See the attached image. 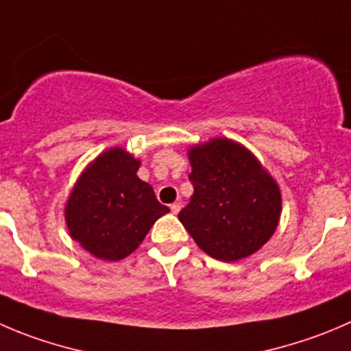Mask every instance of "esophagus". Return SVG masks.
Here are the masks:
<instances>
[{
    "label": "esophagus",
    "mask_w": 351,
    "mask_h": 351,
    "mask_svg": "<svg viewBox=\"0 0 351 351\" xmlns=\"http://www.w3.org/2000/svg\"><path fill=\"white\" fill-rule=\"evenodd\" d=\"M169 209H171V213H173V214H178V213H180V209H182V204H180V202L171 204V207H169Z\"/></svg>",
    "instance_id": "obj_1"
}]
</instances>
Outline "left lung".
<instances>
[{"label":"left lung","mask_w":351,"mask_h":351,"mask_svg":"<svg viewBox=\"0 0 351 351\" xmlns=\"http://www.w3.org/2000/svg\"><path fill=\"white\" fill-rule=\"evenodd\" d=\"M193 193L178 219L199 248L234 262L255 254L276 231L281 190L262 162L240 142L214 137L186 152Z\"/></svg>","instance_id":"left-lung-1"}]
</instances>
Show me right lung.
Returning a JSON list of instances; mask_svg holds the SVG:
<instances>
[{
	"mask_svg": "<svg viewBox=\"0 0 351 351\" xmlns=\"http://www.w3.org/2000/svg\"><path fill=\"white\" fill-rule=\"evenodd\" d=\"M141 159L123 147L101 152L85 166L64 204L70 237L101 261L137 250L152 224L169 213L137 176Z\"/></svg>",
	"mask_w": 351,
	"mask_h": 351,
	"instance_id": "1",
	"label": "right lung"
}]
</instances>
